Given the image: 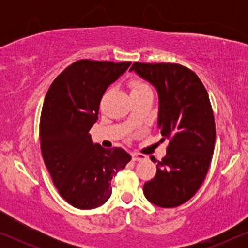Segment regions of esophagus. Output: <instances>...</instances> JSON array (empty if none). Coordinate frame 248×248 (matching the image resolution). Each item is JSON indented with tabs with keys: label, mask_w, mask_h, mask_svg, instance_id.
<instances>
[{
	"label": "esophagus",
	"mask_w": 248,
	"mask_h": 248,
	"mask_svg": "<svg viewBox=\"0 0 248 248\" xmlns=\"http://www.w3.org/2000/svg\"><path fill=\"white\" fill-rule=\"evenodd\" d=\"M132 158H133V161H142V160H146L147 156L143 155V154L132 153Z\"/></svg>",
	"instance_id": "1"
}]
</instances>
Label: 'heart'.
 Instances as JSON below:
<instances>
[{"label": "heart", "instance_id": "b5f03b06", "mask_svg": "<svg viewBox=\"0 0 248 248\" xmlns=\"http://www.w3.org/2000/svg\"><path fill=\"white\" fill-rule=\"evenodd\" d=\"M146 90H150V88L147 84H144V82H142L140 80H133L130 82V93L141 92V91Z\"/></svg>", "mask_w": 248, "mask_h": 248}]
</instances>
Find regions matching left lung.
<instances>
[{
	"instance_id": "left-lung-1",
	"label": "left lung",
	"mask_w": 248,
	"mask_h": 248,
	"mask_svg": "<svg viewBox=\"0 0 248 248\" xmlns=\"http://www.w3.org/2000/svg\"><path fill=\"white\" fill-rule=\"evenodd\" d=\"M157 91V128L169 140L143 193L154 205L176 207L198 191L212 160L216 124L209 94L195 72L178 64L134 62L130 67Z\"/></svg>"
}]
</instances>
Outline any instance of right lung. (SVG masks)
<instances>
[{"instance_id":"add662e5","label":"right lung","mask_w":248,"mask_h":248,"mask_svg":"<svg viewBox=\"0 0 248 248\" xmlns=\"http://www.w3.org/2000/svg\"><path fill=\"white\" fill-rule=\"evenodd\" d=\"M130 64L75 62L53 80L45 95L39 124L42 155L61 196L77 209H95L106 203L112 195L110 181L132 160L122 148L105 149L93 143L90 134L105 91Z\"/></svg>"}]
</instances>
